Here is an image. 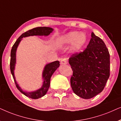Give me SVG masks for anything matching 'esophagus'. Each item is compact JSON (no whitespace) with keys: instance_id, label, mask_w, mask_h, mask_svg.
I'll list each match as a JSON object with an SVG mask.
<instances>
[{"instance_id":"obj_1","label":"esophagus","mask_w":121,"mask_h":121,"mask_svg":"<svg viewBox=\"0 0 121 121\" xmlns=\"http://www.w3.org/2000/svg\"><path fill=\"white\" fill-rule=\"evenodd\" d=\"M67 63V59H66V58H64V59H62L61 60V64H62V65H65V64H66Z\"/></svg>"}]
</instances>
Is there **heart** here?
Here are the masks:
<instances>
[{
    "mask_svg": "<svg viewBox=\"0 0 121 121\" xmlns=\"http://www.w3.org/2000/svg\"><path fill=\"white\" fill-rule=\"evenodd\" d=\"M86 36L84 33H80L77 31H71L61 38V41L65 44H70L73 43V49L78 50L86 41Z\"/></svg>",
    "mask_w": 121,
    "mask_h": 121,
    "instance_id": "b5f03b06",
    "label": "heart"
}]
</instances>
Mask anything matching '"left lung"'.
Listing matches in <instances>:
<instances>
[{"instance_id":"obj_1","label":"left lung","mask_w":121,"mask_h":121,"mask_svg":"<svg viewBox=\"0 0 121 121\" xmlns=\"http://www.w3.org/2000/svg\"><path fill=\"white\" fill-rule=\"evenodd\" d=\"M69 64L73 71L71 86L76 95L90 99L103 91L110 75V56L101 38L92 33L87 48L72 54Z\"/></svg>"}]
</instances>
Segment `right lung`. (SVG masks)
Listing matches in <instances>:
<instances>
[{"mask_svg":"<svg viewBox=\"0 0 121 121\" xmlns=\"http://www.w3.org/2000/svg\"><path fill=\"white\" fill-rule=\"evenodd\" d=\"M52 29L49 28V27H38V28L32 29L28 30V31L25 32V33L21 35V36H20V37L17 40V41H15V43H14L12 48L10 54V68L11 73H12L13 77L16 87L21 92L23 93L24 95L29 98H31V99H39V98L42 97L46 94L48 91V89L49 88L50 85V78L51 76H52L53 73L55 71L56 69L59 67L60 65V62L59 61H55L51 62V63L48 64L45 66L43 73V78L44 79V82H43V85L42 86L41 88H40L39 90H37L36 91L31 92H24L19 86L18 84L17 83V81L15 80V76H14V70L15 64V53L17 48L22 38L29 36H33V35H45V36H47L51 33H52Z\"/></svg>","mask_w":121,"mask_h":121,"instance_id":"right-lung-1","label":"right lung"}]
</instances>
